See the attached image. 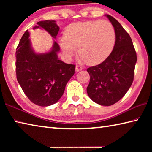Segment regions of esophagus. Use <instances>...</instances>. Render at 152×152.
I'll list each match as a JSON object with an SVG mask.
<instances>
[{
	"instance_id": "obj_1",
	"label": "esophagus",
	"mask_w": 152,
	"mask_h": 152,
	"mask_svg": "<svg viewBox=\"0 0 152 152\" xmlns=\"http://www.w3.org/2000/svg\"><path fill=\"white\" fill-rule=\"evenodd\" d=\"M82 70V67H80V66H76V72H79V71H81Z\"/></svg>"
}]
</instances>
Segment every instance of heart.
I'll return each mask as SVG.
<instances>
[{
    "label": "heart",
    "instance_id": "1",
    "mask_svg": "<svg viewBox=\"0 0 152 152\" xmlns=\"http://www.w3.org/2000/svg\"><path fill=\"white\" fill-rule=\"evenodd\" d=\"M116 35L108 20H91L69 25L60 45L67 58H71L78 47L81 60L89 65L101 63L109 57L115 47Z\"/></svg>",
    "mask_w": 152,
    "mask_h": 152
}]
</instances>
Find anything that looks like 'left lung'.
<instances>
[{
    "instance_id": "8db88e82",
    "label": "left lung",
    "mask_w": 152,
    "mask_h": 152,
    "mask_svg": "<svg viewBox=\"0 0 152 152\" xmlns=\"http://www.w3.org/2000/svg\"><path fill=\"white\" fill-rule=\"evenodd\" d=\"M105 16L115 31V47L104 61L87 69L91 78L86 91L94 102L110 106L121 99L132 86L137 55L132 38L121 25L110 15Z\"/></svg>"
}]
</instances>
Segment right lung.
<instances>
[{
  "mask_svg": "<svg viewBox=\"0 0 152 152\" xmlns=\"http://www.w3.org/2000/svg\"><path fill=\"white\" fill-rule=\"evenodd\" d=\"M33 29L43 28L56 39L59 27L55 20L37 22ZM60 46L55 41L50 51L36 53L33 50L27 30L20 39L16 51L17 81L25 95L33 103L48 107L57 102L75 72V65L59 60Z\"/></svg>",
  "mask_w": 152,
  "mask_h": 152,
  "instance_id": "obj_1",
  "label": "right lung"
}]
</instances>
